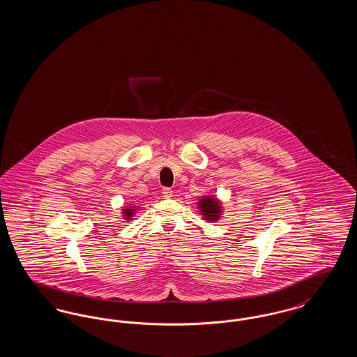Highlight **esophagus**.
I'll return each mask as SVG.
<instances>
[{
    "label": "esophagus",
    "mask_w": 357,
    "mask_h": 357,
    "mask_svg": "<svg viewBox=\"0 0 357 357\" xmlns=\"http://www.w3.org/2000/svg\"><path fill=\"white\" fill-rule=\"evenodd\" d=\"M162 194H163V197H165L166 199H170L171 197H172V190L169 188V187H165V188L162 190Z\"/></svg>",
    "instance_id": "34e87169"
}]
</instances>
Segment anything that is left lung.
I'll return each mask as SVG.
<instances>
[{
  "label": "left lung",
  "instance_id": "8db88e82",
  "mask_svg": "<svg viewBox=\"0 0 357 357\" xmlns=\"http://www.w3.org/2000/svg\"><path fill=\"white\" fill-rule=\"evenodd\" d=\"M198 213L206 222L220 221L223 214V202L215 195H204L198 199Z\"/></svg>",
  "mask_w": 357,
  "mask_h": 357
}]
</instances>
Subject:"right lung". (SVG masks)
<instances>
[{
	"mask_svg": "<svg viewBox=\"0 0 357 357\" xmlns=\"http://www.w3.org/2000/svg\"><path fill=\"white\" fill-rule=\"evenodd\" d=\"M136 208H137V206H126V207H123V208H121V217H123V220H126V222L134 220V214L136 213Z\"/></svg>",
	"mask_w": 357,
	"mask_h": 357,
	"instance_id": "1",
	"label": "right lung"
}]
</instances>
